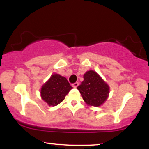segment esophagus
<instances>
[{"mask_svg": "<svg viewBox=\"0 0 149 149\" xmlns=\"http://www.w3.org/2000/svg\"><path fill=\"white\" fill-rule=\"evenodd\" d=\"M78 85H79V83H78V82H76V83H73L72 84V86L73 87V88H77V87L78 86Z\"/></svg>", "mask_w": 149, "mask_h": 149, "instance_id": "esophagus-1", "label": "esophagus"}]
</instances>
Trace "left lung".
Instances as JSON below:
<instances>
[{
    "label": "left lung",
    "mask_w": 149,
    "mask_h": 149,
    "mask_svg": "<svg viewBox=\"0 0 149 149\" xmlns=\"http://www.w3.org/2000/svg\"><path fill=\"white\" fill-rule=\"evenodd\" d=\"M84 80L78 89L88 105L100 107L107 100L109 87L95 71L90 70L83 75Z\"/></svg>",
    "instance_id": "obj_1"
}]
</instances>
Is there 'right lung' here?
<instances>
[{"label":"right lung","mask_w":149,"mask_h":149,"mask_svg":"<svg viewBox=\"0 0 149 149\" xmlns=\"http://www.w3.org/2000/svg\"><path fill=\"white\" fill-rule=\"evenodd\" d=\"M73 88L67 79L60 75L53 74L42 86L40 95L49 106H57L64 100L66 95Z\"/></svg>","instance_id":"obj_1"}]
</instances>
